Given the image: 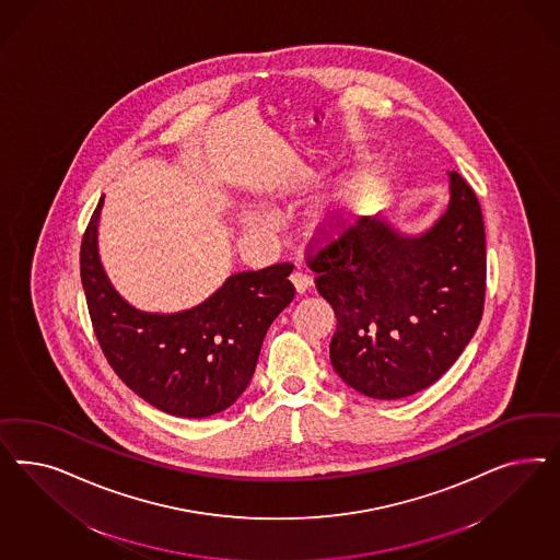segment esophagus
Wrapping results in <instances>:
<instances>
[{
	"mask_svg": "<svg viewBox=\"0 0 560 560\" xmlns=\"http://www.w3.org/2000/svg\"><path fill=\"white\" fill-rule=\"evenodd\" d=\"M291 283H293V288H295L300 295H304L305 291L312 288V277L304 271H293Z\"/></svg>",
	"mask_w": 560,
	"mask_h": 560,
	"instance_id": "obj_1",
	"label": "esophagus"
}]
</instances>
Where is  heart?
Listing matches in <instances>:
<instances>
[{
    "label": "heart",
    "instance_id": "obj_1",
    "mask_svg": "<svg viewBox=\"0 0 560 560\" xmlns=\"http://www.w3.org/2000/svg\"><path fill=\"white\" fill-rule=\"evenodd\" d=\"M365 195H368V183H365V178H359L353 185L347 187L342 197H345V201H347L349 207H361L363 201H365ZM246 223L258 225V223H265V218H262L260 213L248 211V213H246Z\"/></svg>",
    "mask_w": 560,
    "mask_h": 560
}]
</instances>
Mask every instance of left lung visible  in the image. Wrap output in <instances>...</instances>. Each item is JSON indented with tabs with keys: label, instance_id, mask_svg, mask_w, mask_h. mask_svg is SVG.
<instances>
[{
	"label": "left lung",
	"instance_id": "8db88e82",
	"mask_svg": "<svg viewBox=\"0 0 560 560\" xmlns=\"http://www.w3.org/2000/svg\"><path fill=\"white\" fill-rule=\"evenodd\" d=\"M337 228L339 236L318 250L312 237L305 250L337 316L335 372L377 400L424 390L456 363L482 318L487 244L475 190L450 172V205L419 236L380 218Z\"/></svg>",
	"mask_w": 560,
	"mask_h": 560
}]
</instances>
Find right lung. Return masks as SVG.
Returning <instances> with one entry per match:
<instances>
[{
  "label": "right lung",
  "instance_id": "add662e5",
  "mask_svg": "<svg viewBox=\"0 0 560 560\" xmlns=\"http://www.w3.org/2000/svg\"><path fill=\"white\" fill-rule=\"evenodd\" d=\"M102 197L82 237L80 272L102 353L152 407L203 419L232 407L253 380L272 320L291 304V262L236 272L203 304L148 314L113 289L98 256Z\"/></svg>",
  "mask_w": 560,
  "mask_h": 560
}]
</instances>
